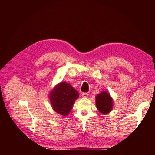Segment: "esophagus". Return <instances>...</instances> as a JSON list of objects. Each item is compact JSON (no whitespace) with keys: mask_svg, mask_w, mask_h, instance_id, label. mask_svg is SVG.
<instances>
[{"mask_svg":"<svg viewBox=\"0 0 155 155\" xmlns=\"http://www.w3.org/2000/svg\"><path fill=\"white\" fill-rule=\"evenodd\" d=\"M88 93H82V97H84V98H87L88 97Z\"/></svg>","mask_w":155,"mask_h":155,"instance_id":"esophagus-1","label":"esophagus"}]
</instances>
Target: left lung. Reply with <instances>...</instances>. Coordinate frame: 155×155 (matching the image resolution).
I'll return each mask as SVG.
<instances>
[{"instance_id": "obj_1", "label": "left lung", "mask_w": 155, "mask_h": 155, "mask_svg": "<svg viewBox=\"0 0 155 155\" xmlns=\"http://www.w3.org/2000/svg\"><path fill=\"white\" fill-rule=\"evenodd\" d=\"M95 104L98 110L102 114H108L113 108V99L107 91L101 92L95 97Z\"/></svg>"}]
</instances>
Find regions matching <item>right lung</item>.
Here are the masks:
<instances>
[{"label":"right lung","mask_w":155,"mask_h":155,"mask_svg":"<svg viewBox=\"0 0 155 155\" xmlns=\"http://www.w3.org/2000/svg\"><path fill=\"white\" fill-rule=\"evenodd\" d=\"M48 97L52 109L58 114L66 117L70 113L79 94L70 84L61 82L50 91Z\"/></svg>","instance_id":"obj_1"}]
</instances>
